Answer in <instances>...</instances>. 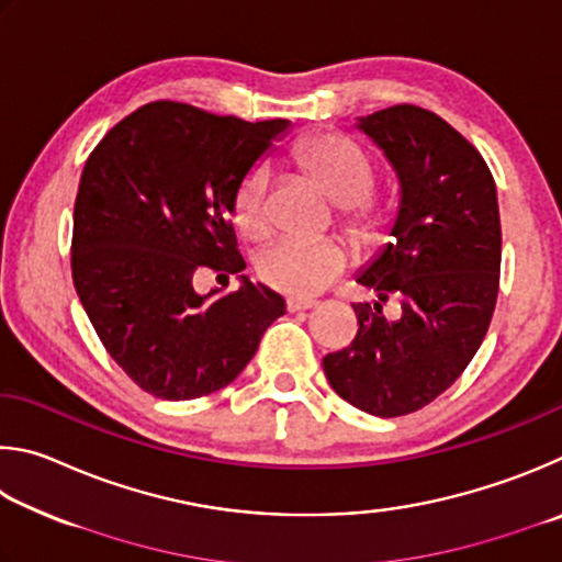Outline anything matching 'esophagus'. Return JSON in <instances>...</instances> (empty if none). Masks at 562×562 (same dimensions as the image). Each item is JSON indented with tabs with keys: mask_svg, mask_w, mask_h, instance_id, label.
<instances>
[{
	"mask_svg": "<svg viewBox=\"0 0 562 562\" xmlns=\"http://www.w3.org/2000/svg\"><path fill=\"white\" fill-rule=\"evenodd\" d=\"M318 303L316 301H308V299H289L286 301V308L291 311V313H299V311H311V308H316Z\"/></svg>",
	"mask_w": 562,
	"mask_h": 562,
	"instance_id": "34e87169",
	"label": "esophagus"
}]
</instances>
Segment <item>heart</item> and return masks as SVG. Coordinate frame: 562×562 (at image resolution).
Returning a JSON list of instances; mask_svg holds the SVG:
<instances>
[{"instance_id":"heart-1","label":"heart","mask_w":562,"mask_h":562,"mask_svg":"<svg viewBox=\"0 0 562 562\" xmlns=\"http://www.w3.org/2000/svg\"><path fill=\"white\" fill-rule=\"evenodd\" d=\"M299 162L323 184L342 210V222L358 239H370L387 224V212L368 200L375 187V165L362 147L340 133H321L299 145ZM234 222L249 239L269 234V167L256 165L236 187ZM348 251L338 241L279 239L259 254L261 281L289 296H316L346 271Z\"/></svg>"}]
</instances>
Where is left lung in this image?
Returning a JSON list of instances; mask_svg holds the SVG:
<instances>
[{
  "mask_svg": "<svg viewBox=\"0 0 562 562\" xmlns=\"http://www.w3.org/2000/svg\"><path fill=\"white\" fill-rule=\"evenodd\" d=\"M400 180L390 241L356 279L378 301L356 303L358 336L328 352L330 387L368 415L402 417L437 400L467 370L498 296L501 220L484 157L437 113L392 105L358 117ZM392 295L403 316L387 322Z\"/></svg>",
  "mask_w": 562,
  "mask_h": 562,
  "instance_id": "left-lung-1",
  "label": "left lung"
}]
</instances>
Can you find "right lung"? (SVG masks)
Segmentation results:
<instances>
[{"label":"right lung","mask_w":562,"mask_h":562,"mask_svg":"<svg viewBox=\"0 0 562 562\" xmlns=\"http://www.w3.org/2000/svg\"><path fill=\"white\" fill-rule=\"evenodd\" d=\"M289 121L246 123L155 101L108 131L86 160L74 206L78 299L111 358L160 400L222 390L249 366L286 301L239 276L202 296L200 266L241 273L234 194Z\"/></svg>","instance_id":"add662e5"}]
</instances>
